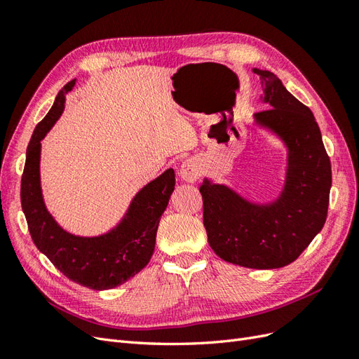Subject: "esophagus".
I'll use <instances>...</instances> for the list:
<instances>
[{
    "mask_svg": "<svg viewBox=\"0 0 359 359\" xmlns=\"http://www.w3.org/2000/svg\"><path fill=\"white\" fill-rule=\"evenodd\" d=\"M180 177L182 181H186V182L196 181L201 177V168L198 165V161H194L193 158L184 160L181 168H180Z\"/></svg>",
    "mask_w": 359,
    "mask_h": 359,
    "instance_id": "34e87169",
    "label": "esophagus"
}]
</instances>
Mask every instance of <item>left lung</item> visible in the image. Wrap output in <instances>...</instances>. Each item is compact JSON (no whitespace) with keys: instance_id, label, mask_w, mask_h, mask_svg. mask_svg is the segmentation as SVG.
I'll use <instances>...</instances> for the list:
<instances>
[{"instance_id":"1","label":"left lung","mask_w":359,"mask_h":359,"mask_svg":"<svg viewBox=\"0 0 359 359\" xmlns=\"http://www.w3.org/2000/svg\"><path fill=\"white\" fill-rule=\"evenodd\" d=\"M271 107L255 114L289 148L287 177L280 198L255 205L226 186L205 180L203 226L208 243L226 262L274 269L293 262L325 224L330 205L331 161L319 126L306 104L295 99L274 73L253 70Z\"/></svg>"}]
</instances>
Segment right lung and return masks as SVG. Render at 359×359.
<instances>
[{
	"instance_id": "add662e5",
	"label": "right lung",
	"mask_w": 359,
	"mask_h": 359,
	"mask_svg": "<svg viewBox=\"0 0 359 359\" xmlns=\"http://www.w3.org/2000/svg\"><path fill=\"white\" fill-rule=\"evenodd\" d=\"M76 79L58 93L48 115L36 126L27 148L20 180V203L32 241L43 255L74 283L94 290L112 289L144 269L154 253L161 214L175 189V172L168 169L140 190L128 212L114 231L95 238L62 231L48 212L40 189V140L64 111L66 93Z\"/></svg>"
}]
</instances>
